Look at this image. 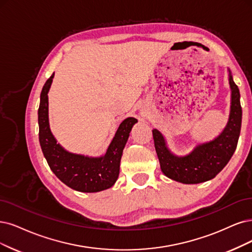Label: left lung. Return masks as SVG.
I'll use <instances>...</instances> for the list:
<instances>
[{
	"mask_svg": "<svg viewBox=\"0 0 252 252\" xmlns=\"http://www.w3.org/2000/svg\"><path fill=\"white\" fill-rule=\"evenodd\" d=\"M228 71L230 87V111L223 131L213 140L197 144L188 155L176 156L167 145L163 134L154 128V141L162 172L183 184H199L210 181L225 167L234 155L241 132L242 108L240 91Z\"/></svg>",
	"mask_w": 252,
	"mask_h": 252,
	"instance_id": "obj_1",
	"label": "left lung"
}]
</instances>
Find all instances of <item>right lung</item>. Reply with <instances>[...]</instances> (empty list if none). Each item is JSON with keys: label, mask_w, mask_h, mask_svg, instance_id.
Instances as JSON below:
<instances>
[{"label": "right lung", "mask_w": 252, "mask_h": 252, "mask_svg": "<svg viewBox=\"0 0 252 252\" xmlns=\"http://www.w3.org/2000/svg\"><path fill=\"white\" fill-rule=\"evenodd\" d=\"M55 73L45 82L40 94L38 109L39 143L51 170L69 188L85 193L99 192L111 188L119 175L124 148L133 126L138 123L127 117L121 123L107 152L100 157L73 154L62 147L51 132L49 121V96Z\"/></svg>", "instance_id": "add662e5"}]
</instances>
